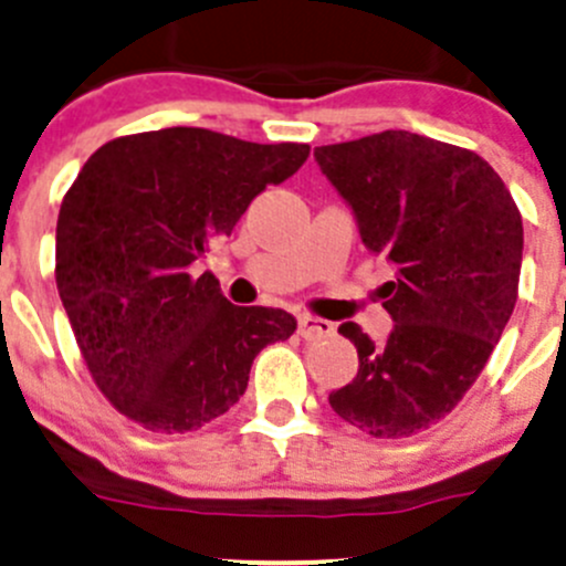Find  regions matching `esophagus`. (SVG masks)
<instances>
[{
  "mask_svg": "<svg viewBox=\"0 0 566 566\" xmlns=\"http://www.w3.org/2000/svg\"><path fill=\"white\" fill-rule=\"evenodd\" d=\"M298 334L304 336L306 342H315V339H323V336L334 334V325H331L328 319L304 315L298 317Z\"/></svg>",
  "mask_w": 566,
  "mask_h": 566,
  "instance_id": "1",
  "label": "esophagus"
}]
</instances>
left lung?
<instances>
[{
	"instance_id": "obj_1",
	"label": "left lung",
	"mask_w": 566,
	"mask_h": 566,
	"mask_svg": "<svg viewBox=\"0 0 566 566\" xmlns=\"http://www.w3.org/2000/svg\"><path fill=\"white\" fill-rule=\"evenodd\" d=\"M315 158L356 213L364 247L394 265L380 287L394 331L375 345L356 323L339 325L358 375L328 402L373 438L416 436L452 413L510 323L521 210L482 156L430 136L384 130L315 147Z\"/></svg>"
}]
</instances>
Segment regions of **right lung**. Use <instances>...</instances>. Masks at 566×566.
<instances>
[{
	"label": "right lung",
	"mask_w": 566,
	"mask_h": 566,
	"mask_svg": "<svg viewBox=\"0 0 566 566\" xmlns=\"http://www.w3.org/2000/svg\"><path fill=\"white\" fill-rule=\"evenodd\" d=\"M310 145H256L208 128L119 136L87 158L56 219V290L101 394L153 432H191L243 397L256 353L295 317L235 306L191 276L251 199Z\"/></svg>",
	"instance_id": "1"
}]
</instances>
